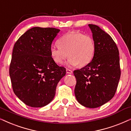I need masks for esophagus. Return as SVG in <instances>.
Wrapping results in <instances>:
<instances>
[{
  "label": "esophagus",
  "instance_id": "obj_1",
  "mask_svg": "<svg viewBox=\"0 0 131 131\" xmlns=\"http://www.w3.org/2000/svg\"><path fill=\"white\" fill-rule=\"evenodd\" d=\"M66 73H67V74H72L73 71L69 69H66Z\"/></svg>",
  "mask_w": 131,
  "mask_h": 131
}]
</instances>
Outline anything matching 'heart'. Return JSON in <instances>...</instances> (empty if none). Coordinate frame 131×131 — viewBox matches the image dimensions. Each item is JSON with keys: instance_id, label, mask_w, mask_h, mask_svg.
I'll list each match as a JSON object with an SVG mask.
<instances>
[{"instance_id": "heart-1", "label": "heart", "mask_w": 131, "mask_h": 131, "mask_svg": "<svg viewBox=\"0 0 131 131\" xmlns=\"http://www.w3.org/2000/svg\"><path fill=\"white\" fill-rule=\"evenodd\" d=\"M58 47L50 48V56L57 64H62L67 58V66L84 67L88 65L94 57L95 44L90 36L81 32H68L58 41Z\"/></svg>"}]
</instances>
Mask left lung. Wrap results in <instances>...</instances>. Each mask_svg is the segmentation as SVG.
Wrapping results in <instances>:
<instances>
[{
	"label": "left lung",
	"mask_w": 131,
	"mask_h": 131,
	"mask_svg": "<svg viewBox=\"0 0 131 131\" xmlns=\"http://www.w3.org/2000/svg\"><path fill=\"white\" fill-rule=\"evenodd\" d=\"M95 44L92 61L73 72L76 79L74 94L78 102L95 108L114 96L120 78L119 52L109 34L99 26L89 24Z\"/></svg>",
	"instance_id": "1"
}]
</instances>
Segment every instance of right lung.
<instances>
[{
	"instance_id": "obj_1",
	"label": "right lung",
	"mask_w": 131,
	"mask_h": 131,
	"mask_svg": "<svg viewBox=\"0 0 131 131\" xmlns=\"http://www.w3.org/2000/svg\"><path fill=\"white\" fill-rule=\"evenodd\" d=\"M60 30L34 27L23 34L15 43L9 76L15 94L28 106L40 108L55 97L58 83L66 70L50 56L52 41Z\"/></svg>"
}]
</instances>
